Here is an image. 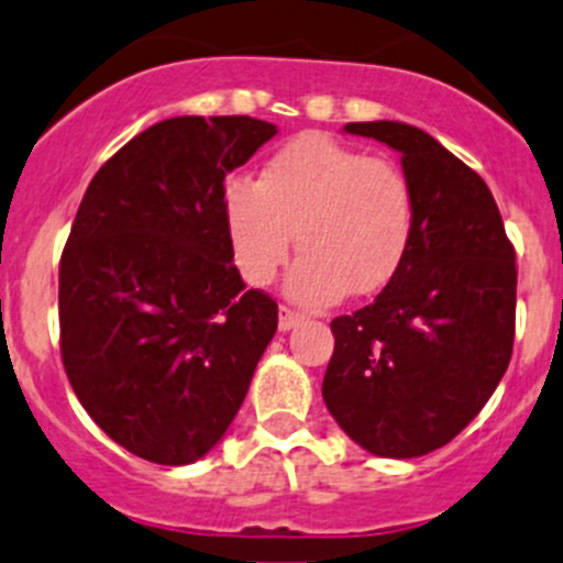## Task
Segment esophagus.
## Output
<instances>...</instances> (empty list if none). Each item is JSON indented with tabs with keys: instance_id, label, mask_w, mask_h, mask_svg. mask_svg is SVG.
<instances>
[{
	"instance_id": "esophagus-1",
	"label": "esophagus",
	"mask_w": 563,
	"mask_h": 563,
	"mask_svg": "<svg viewBox=\"0 0 563 563\" xmlns=\"http://www.w3.org/2000/svg\"><path fill=\"white\" fill-rule=\"evenodd\" d=\"M298 323H303L301 312H296V309H290V307H278V329L290 331V329H296Z\"/></svg>"
}]
</instances>
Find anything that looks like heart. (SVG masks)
I'll list each match as a JSON object with an SVG mask.
<instances>
[{"label":"heart","mask_w":563,"mask_h":563,"mask_svg":"<svg viewBox=\"0 0 563 563\" xmlns=\"http://www.w3.org/2000/svg\"><path fill=\"white\" fill-rule=\"evenodd\" d=\"M223 212L249 285L273 282L292 243L303 251L287 292L307 307L382 292L409 256L417 221L415 190L398 163L314 132L273 154L260 181H229Z\"/></svg>","instance_id":"heart-1"}]
</instances>
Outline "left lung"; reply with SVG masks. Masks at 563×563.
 I'll list each match as a JSON object with an SVG mask.
<instances>
[{"label": "left lung", "mask_w": 563, "mask_h": 563, "mask_svg": "<svg viewBox=\"0 0 563 563\" xmlns=\"http://www.w3.org/2000/svg\"><path fill=\"white\" fill-rule=\"evenodd\" d=\"M345 132L400 152L417 221L398 276L331 320L323 400L365 451L426 456L470 426L511 362L514 245L486 181L428 132L400 121Z\"/></svg>", "instance_id": "8db88e82"}]
</instances>
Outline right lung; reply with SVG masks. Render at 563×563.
<instances>
[{
  "label": "right lung",
  "instance_id": "right-lung-1",
  "mask_svg": "<svg viewBox=\"0 0 563 563\" xmlns=\"http://www.w3.org/2000/svg\"><path fill=\"white\" fill-rule=\"evenodd\" d=\"M276 135L179 115L90 179L60 256L63 367L96 426L154 464H190L232 426L278 307L232 262L223 179Z\"/></svg>",
  "mask_w": 563,
  "mask_h": 563
}]
</instances>
